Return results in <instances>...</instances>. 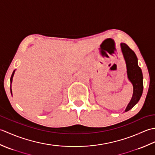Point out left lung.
Segmentation results:
<instances>
[{
  "label": "left lung",
  "instance_id": "1",
  "mask_svg": "<svg viewBox=\"0 0 155 155\" xmlns=\"http://www.w3.org/2000/svg\"><path fill=\"white\" fill-rule=\"evenodd\" d=\"M122 53L127 67V78L133 84V93L131 100L128 104L124 112L130 110L138 103L143 91V76L141 68L138 64V58L133 51L125 43H120Z\"/></svg>",
  "mask_w": 155,
  "mask_h": 155
}]
</instances>
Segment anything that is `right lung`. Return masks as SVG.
I'll return each instance as SVG.
<instances>
[{"label": "right lung", "instance_id": "add662e5", "mask_svg": "<svg viewBox=\"0 0 155 155\" xmlns=\"http://www.w3.org/2000/svg\"><path fill=\"white\" fill-rule=\"evenodd\" d=\"M15 71L16 70H14V71L12 72V75H11V94H12V88H11V84H12V78H13V77H14V74H15Z\"/></svg>", "mask_w": 155, "mask_h": 155}]
</instances>
